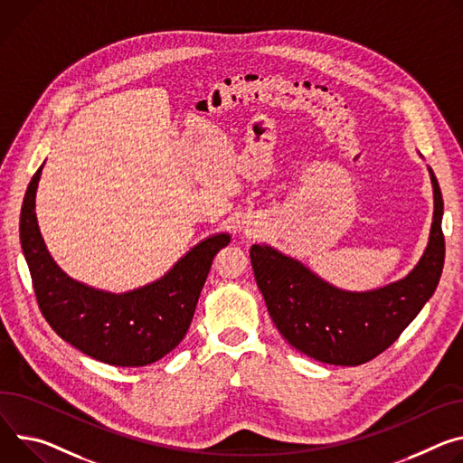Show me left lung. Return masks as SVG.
<instances>
[{
    "label": "left lung",
    "mask_w": 463,
    "mask_h": 463,
    "mask_svg": "<svg viewBox=\"0 0 463 463\" xmlns=\"http://www.w3.org/2000/svg\"><path fill=\"white\" fill-rule=\"evenodd\" d=\"M429 174L434 188L429 245L401 280L369 291H347L269 245L250 247V264L268 312L291 347L317 362L360 365L386 351L421 312L436 291L445 260L443 197L430 167Z\"/></svg>",
    "instance_id": "1"
}]
</instances>
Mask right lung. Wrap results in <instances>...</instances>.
<instances>
[{
  "label": "right lung",
  "mask_w": 463,
  "mask_h": 463,
  "mask_svg": "<svg viewBox=\"0 0 463 463\" xmlns=\"http://www.w3.org/2000/svg\"><path fill=\"white\" fill-rule=\"evenodd\" d=\"M42 167L29 183L20 218L22 250L42 316L64 342L110 365L142 367L172 353L186 335L210 266L231 236H208L164 277L133 291L96 289L68 277L40 234L34 197Z\"/></svg>",
  "instance_id": "obj_1"
}]
</instances>
